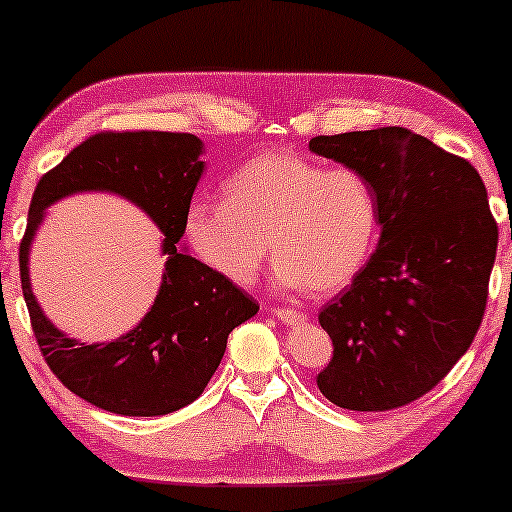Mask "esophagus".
Here are the masks:
<instances>
[{
	"label": "esophagus",
	"instance_id": "obj_1",
	"mask_svg": "<svg viewBox=\"0 0 512 512\" xmlns=\"http://www.w3.org/2000/svg\"><path fill=\"white\" fill-rule=\"evenodd\" d=\"M275 317L277 319H282L284 324H289V326H296V324H303V321L307 319L303 312H298V310H289V307H275Z\"/></svg>",
	"mask_w": 512,
	"mask_h": 512
}]
</instances>
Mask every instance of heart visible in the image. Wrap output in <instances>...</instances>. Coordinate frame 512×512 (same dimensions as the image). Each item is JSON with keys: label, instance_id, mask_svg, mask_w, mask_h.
Returning a JSON list of instances; mask_svg holds the SVG:
<instances>
[{"label": "heart", "instance_id": "obj_1", "mask_svg": "<svg viewBox=\"0 0 512 512\" xmlns=\"http://www.w3.org/2000/svg\"><path fill=\"white\" fill-rule=\"evenodd\" d=\"M184 230L200 261L228 282H254L270 240L277 282L324 296L366 268L380 207L359 170L268 151L230 174L223 202H193Z\"/></svg>", "mask_w": 512, "mask_h": 512}]
</instances>
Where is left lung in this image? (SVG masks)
Returning <instances> with one entry per match:
<instances>
[{
    "label": "left lung",
    "instance_id": "1",
    "mask_svg": "<svg viewBox=\"0 0 512 512\" xmlns=\"http://www.w3.org/2000/svg\"><path fill=\"white\" fill-rule=\"evenodd\" d=\"M310 151L359 170L380 207V242L352 286L319 314L333 359L319 391L345 410L417 401L478 333L499 226L464 158L405 128L310 139Z\"/></svg>",
    "mask_w": 512,
    "mask_h": 512
}]
</instances>
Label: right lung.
I'll return each instance as SVG.
<instances>
[{
  "label": "right lung",
  "mask_w": 512,
  "mask_h": 512,
  "mask_svg": "<svg viewBox=\"0 0 512 512\" xmlns=\"http://www.w3.org/2000/svg\"><path fill=\"white\" fill-rule=\"evenodd\" d=\"M202 139L186 132H100L46 172L20 242V284L32 331L55 377L83 401L125 417H158L193 403L219 368L228 335L258 303L177 247L202 177ZM102 190L137 204L157 223L168 258L145 319L111 343H79L55 329L29 284V249L45 209L67 194Z\"/></svg>",
  "instance_id": "right-lung-1"
}]
</instances>
